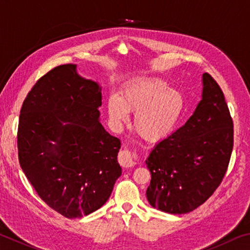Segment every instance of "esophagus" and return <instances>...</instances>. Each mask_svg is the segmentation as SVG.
I'll use <instances>...</instances> for the list:
<instances>
[{
    "label": "esophagus",
    "mask_w": 250,
    "mask_h": 250,
    "mask_svg": "<svg viewBox=\"0 0 250 250\" xmlns=\"http://www.w3.org/2000/svg\"><path fill=\"white\" fill-rule=\"evenodd\" d=\"M119 163L124 167H134L138 163V155L134 151L122 150L119 154Z\"/></svg>",
    "instance_id": "1"
}]
</instances>
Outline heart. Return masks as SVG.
<instances>
[{
    "mask_svg": "<svg viewBox=\"0 0 250 250\" xmlns=\"http://www.w3.org/2000/svg\"><path fill=\"white\" fill-rule=\"evenodd\" d=\"M183 94L159 78H139L126 83L120 96L111 95L107 101L110 119L122 124L135 113L133 125L149 141L162 140L174 129L183 113Z\"/></svg>",
    "mask_w": 250,
    "mask_h": 250,
    "instance_id": "heart-1",
    "label": "heart"
}]
</instances>
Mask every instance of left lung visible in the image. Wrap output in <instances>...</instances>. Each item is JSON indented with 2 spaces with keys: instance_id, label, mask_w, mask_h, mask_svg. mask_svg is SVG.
<instances>
[{
  "instance_id": "1",
  "label": "left lung",
  "mask_w": 250,
  "mask_h": 250,
  "mask_svg": "<svg viewBox=\"0 0 250 250\" xmlns=\"http://www.w3.org/2000/svg\"><path fill=\"white\" fill-rule=\"evenodd\" d=\"M234 125L223 91L203 74L202 100L186 124L160 141L146 164L151 172L146 198L154 208L185 214L215 192L227 171Z\"/></svg>"
}]
</instances>
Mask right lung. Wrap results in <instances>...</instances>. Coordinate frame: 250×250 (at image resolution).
Listing matches in <instances>:
<instances>
[{"mask_svg": "<svg viewBox=\"0 0 250 250\" xmlns=\"http://www.w3.org/2000/svg\"><path fill=\"white\" fill-rule=\"evenodd\" d=\"M76 67L57 66L37 80L18 130L23 172L42 200L67 218L100 208L121 175V142L99 121L101 88Z\"/></svg>", "mask_w": 250, "mask_h": 250, "instance_id": "right-lung-1", "label": "right lung"}]
</instances>
